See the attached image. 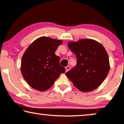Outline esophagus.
<instances>
[{
  "label": "esophagus",
  "mask_w": 124,
  "mask_h": 124,
  "mask_svg": "<svg viewBox=\"0 0 124 124\" xmlns=\"http://www.w3.org/2000/svg\"><path fill=\"white\" fill-rule=\"evenodd\" d=\"M70 69H71V66H67V67H66V72H68L69 70H70Z\"/></svg>",
  "instance_id": "1"
}]
</instances>
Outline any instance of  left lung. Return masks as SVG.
<instances>
[{
  "label": "left lung",
  "mask_w": 124,
  "mask_h": 124,
  "mask_svg": "<svg viewBox=\"0 0 124 124\" xmlns=\"http://www.w3.org/2000/svg\"><path fill=\"white\" fill-rule=\"evenodd\" d=\"M68 46L76 56L77 64L66 73V76L80 91H93L102 84L109 72L106 49L99 42L90 39L68 42Z\"/></svg>",
  "instance_id": "1"
}]
</instances>
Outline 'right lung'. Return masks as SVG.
Listing matches in <instances>:
<instances>
[{"mask_svg":"<svg viewBox=\"0 0 124 124\" xmlns=\"http://www.w3.org/2000/svg\"><path fill=\"white\" fill-rule=\"evenodd\" d=\"M62 40L42 37L29 46L22 58L21 72L31 87L40 91L48 89L61 74L65 72L55 51Z\"/></svg>","mask_w":124,"mask_h":124,"instance_id":"1","label":"right lung"}]
</instances>
